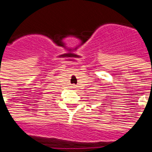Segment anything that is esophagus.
Segmentation results:
<instances>
[{"label":"esophagus","mask_w":152,"mask_h":152,"mask_svg":"<svg viewBox=\"0 0 152 152\" xmlns=\"http://www.w3.org/2000/svg\"><path fill=\"white\" fill-rule=\"evenodd\" d=\"M72 89H75V86H72Z\"/></svg>","instance_id":"1"}]
</instances>
